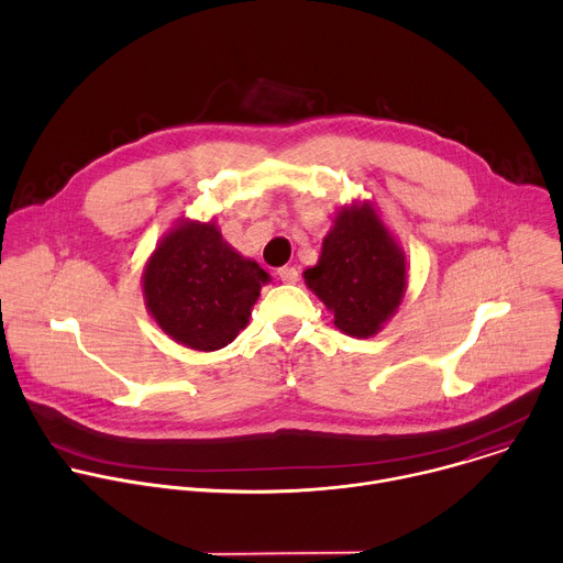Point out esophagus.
I'll return each instance as SVG.
<instances>
[{
	"mask_svg": "<svg viewBox=\"0 0 563 563\" xmlns=\"http://www.w3.org/2000/svg\"><path fill=\"white\" fill-rule=\"evenodd\" d=\"M276 276L283 280V283H296L298 280V269L296 267H280L276 272Z\"/></svg>",
	"mask_w": 563,
	"mask_h": 563,
	"instance_id": "1",
	"label": "esophagus"
}]
</instances>
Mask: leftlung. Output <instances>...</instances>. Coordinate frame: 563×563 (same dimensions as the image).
I'll return each instance as SVG.
<instances>
[{
  "mask_svg": "<svg viewBox=\"0 0 563 563\" xmlns=\"http://www.w3.org/2000/svg\"><path fill=\"white\" fill-rule=\"evenodd\" d=\"M307 287L334 311V325L356 339L374 336L406 291V258L374 209H341L323 240Z\"/></svg>",
  "mask_w": 563,
  "mask_h": 563,
  "instance_id": "obj_1",
  "label": "left lung"
}]
</instances>
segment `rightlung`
<instances>
[{
	"mask_svg": "<svg viewBox=\"0 0 563 563\" xmlns=\"http://www.w3.org/2000/svg\"><path fill=\"white\" fill-rule=\"evenodd\" d=\"M144 298L174 341L213 352L245 330L261 285L258 263L227 245L213 222H183L157 245L144 269Z\"/></svg>",
	"mask_w": 563,
	"mask_h": 563,
	"instance_id": "1",
	"label": "right lung"
}]
</instances>
